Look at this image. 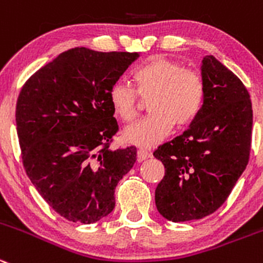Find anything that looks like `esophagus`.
Here are the masks:
<instances>
[{
  "instance_id": "esophagus-1",
  "label": "esophagus",
  "mask_w": 263,
  "mask_h": 263,
  "mask_svg": "<svg viewBox=\"0 0 263 263\" xmlns=\"http://www.w3.org/2000/svg\"><path fill=\"white\" fill-rule=\"evenodd\" d=\"M151 157H152V153L151 152L145 151V149H139V151H137V161L139 162L145 161V159L151 158Z\"/></svg>"
}]
</instances>
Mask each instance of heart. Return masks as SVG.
Masks as SVG:
<instances>
[{"label": "heart", "mask_w": 263, "mask_h": 263, "mask_svg": "<svg viewBox=\"0 0 263 263\" xmlns=\"http://www.w3.org/2000/svg\"><path fill=\"white\" fill-rule=\"evenodd\" d=\"M136 90L148 100L145 119L123 131L126 143L152 148L166 139L173 127H185L197 118L205 100V84L200 73L184 70L183 65L165 57H154L134 72ZM112 111L123 122H132L139 114V98L134 88L118 82L110 88Z\"/></svg>", "instance_id": "heart-1"}]
</instances>
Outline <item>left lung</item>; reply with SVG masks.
<instances>
[{"label":"left lung","instance_id":"8db88e82","mask_svg":"<svg viewBox=\"0 0 263 263\" xmlns=\"http://www.w3.org/2000/svg\"><path fill=\"white\" fill-rule=\"evenodd\" d=\"M201 78L200 114L153 153L165 166L157 210L171 222L202 219L219 209L249 161L253 110L247 88L213 55L203 57Z\"/></svg>","mask_w":263,"mask_h":263}]
</instances>
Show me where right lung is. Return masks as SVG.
I'll list each match as a JSON object with an SVG mask.
<instances>
[{"label": "right lung", "mask_w": 263, "mask_h": 263, "mask_svg": "<svg viewBox=\"0 0 263 263\" xmlns=\"http://www.w3.org/2000/svg\"><path fill=\"white\" fill-rule=\"evenodd\" d=\"M139 53L73 48L36 71L16 101V132L29 180L70 222L90 224L112 212L118 181L136 148L111 151L118 123L109 100Z\"/></svg>", "instance_id": "right-lung-1"}]
</instances>
